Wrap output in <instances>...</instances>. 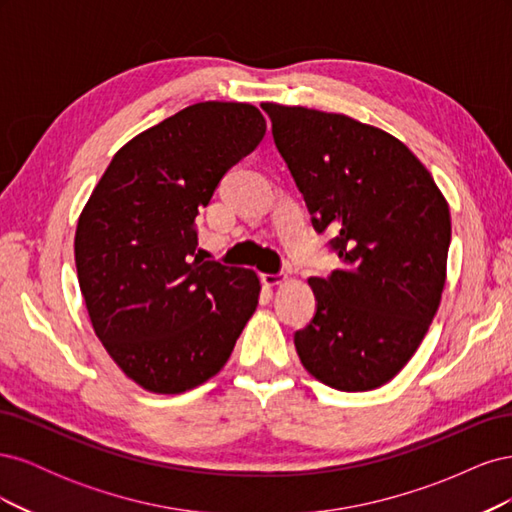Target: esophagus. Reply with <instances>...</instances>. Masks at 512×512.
I'll list each match as a JSON object with an SVG mask.
<instances>
[{
	"label": "esophagus",
	"mask_w": 512,
	"mask_h": 512,
	"mask_svg": "<svg viewBox=\"0 0 512 512\" xmlns=\"http://www.w3.org/2000/svg\"><path fill=\"white\" fill-rule=\"evenodd\" d=\"M286 280H288V275L286 273H265L262 275V284L265 286H269V288H275V286H282V284H286Z\"/></svg>",
	"instance_id": "esophagus-1"
}]
</instances>
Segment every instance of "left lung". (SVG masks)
Returning <instances> with one entry per match:
<instances>
[{"mask_svg": "<svg viewBox=\"0 0 512 512\" xmlns=\"http://www.w3.org/2000/svg\"><path fill=\"white\" fill-rule=\"evenodd\" d=\"M273 141L342 267L312 277L316 316L294 333L303 367L337 391L393 380L421 346L446 282L451 211L429 170L380 128L262 104Z\"/></svg>", "mask_w": 512, "mask_h": 512, "instance_id": "8db88e82", "label": "left lung"}]
</instances>
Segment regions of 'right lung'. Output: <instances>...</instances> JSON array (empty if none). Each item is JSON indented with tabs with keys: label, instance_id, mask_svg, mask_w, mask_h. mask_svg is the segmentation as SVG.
I'll return each mask as SVG.
<instances>
[{
	"label": "right lung",
	"instance_id": "1",
	"mask_svg": "<svg viewBox=\"0 0 512 512\" xmlns=\"http://www.w3.org/2000/svg\"><path fill=\"white\" fill-rule=\"evenodd\" d=\"M267 132L256 106L198 102L123 145L79 215L91 327L145 391L177 395L226 365L260 297L256 271L196 252L194 220Z\"/></svg>",
	"mask_w": 512,
	"mask_h": 512
}]
</instances>
